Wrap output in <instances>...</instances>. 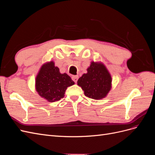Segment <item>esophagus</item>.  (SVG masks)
I'll use <instances>...</instances> for the list:
<instances>
[{
	"label": "esophagus",
	"instance_id": "34e87169",
	"mask_svg": "<svg viewBox=\"0 0 155 155\" xmlns=\"http://www.w3.org/2000/svg\"><path fill=\"white\" fill-rule=\"evenodd\" d=\"M78 78H79L78 76H72V80H73L75 83H76V82L78 81Z\"/></svg>",
	"mask_w": 155,
	"mask_h": 155
}]
</instances>
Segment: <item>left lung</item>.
<instances>
[{
	"label": "left lung",
	"instance_id": "left-lung-1",
	"mask_svg": "<svg viewBox=\"0 0 155 155\" xmlns=\"http://www.w3.org/2000/svg\"><path fill=\"white\" fill-rule=\"evenodd\" d=\"M77 83L87 97L100 100L110 91L112 78L104 64L92 62L87 68V73L83 74Z\"/></svg>",
	"mask_w": 155,
	"mask_h": 155
}]
</instances>
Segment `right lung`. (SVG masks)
<instances>
[{"label":"right lung","mask_w":155,"mask_h":155,"mask_svg":"<svg viewBox=\"0 0 155 155\" xmlns=\"http://www.w3.org/2000/svg\"><path fill=\"white\" fill-rule=\"evenodd\" d=\"M74 82L66 73L61 74L53 61L44 64L37 74L35 88L39 96L50 102L59 101L64 96L68 87Z\"/></svg>","instance_id":"1"}]
</instances>
